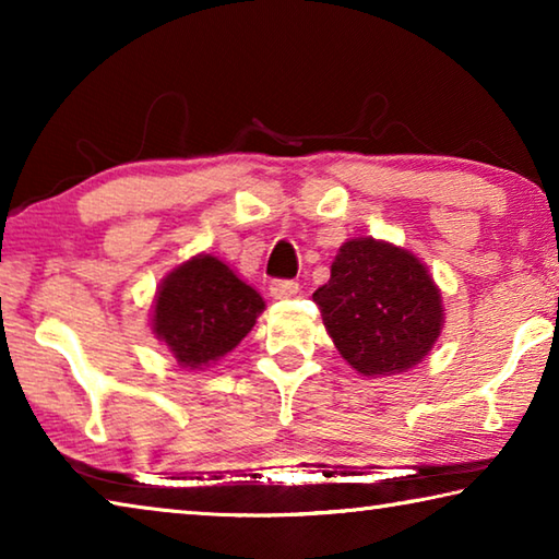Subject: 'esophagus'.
I'll return each instance as SVG.
<instances>
[{"mask_svg": "<svg viewBox=\"0 0 559 559\" xmlns=\"http://www.w3.org/2000/svg\"><path fill=\"white\" fill-rule=\"evenodd\" d=\"M300 290V286H298V281H288V278H278V281H273L271 283V296L273 298H281V300H286V298H293L296 296V293Z\"/></svg>", "mask_w": 559, "mask_h": 559, "instance_id": "obj_1", "label": "esophagus"}]
</instances>
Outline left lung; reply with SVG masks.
Masks as SVG:
<instances>
[{
  "mask_svg": "<svg viewBox=\"0 0 559 559\" xmlns=\"http://www.w3.org/2000/svg\"><path fill=\"white\" fill-rule=\"evenodd\" d=\"M313 300L337 353L365 377L419 365L443 323L441 293L424 263L374 239L347 241Z\"/></svg>",
  "mask_w": 559,
  "mask_h": 559,
  "instance_id": "left-lung-1",
  "label": "left lung"
}]
</instances>
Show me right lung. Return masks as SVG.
Masks as SVG:
<instances>
[{
    "instance_id": "right-lung-1",
    "label": "right lung",
    "mask_w": 559,
    "mask_h": 559,
    "mask_svg": "<svg viewBox=\"0 0 559 559\" xmlns=\"http://www.w3.org/2000/svg\"><path fill=\"white\" fill-rule=\"evenodd\" d=\"M263 310V298L214 257H197L165 278L153 330L177 362L197 370L241 343Z\"/></svg>"
}]
</instances>
